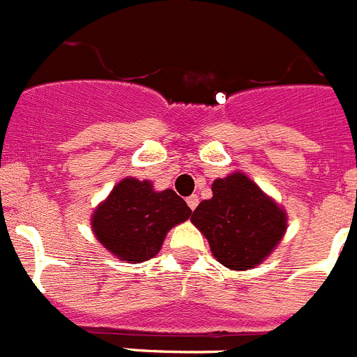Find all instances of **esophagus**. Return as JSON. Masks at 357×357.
<instances>
[{"instance_id": "34e87169", "label": "esophagus", "mask_w": 357, "mask_h": 357, "mask_svg": "<svg viewBox=\"0 0 357 357\" xmlns=\"http://www.w3.org/2000/svg\"><path fill=\"white\" fill-rule=\"evenodd\" d=\"M185 202H188L189 209H191V211L197 209V206H198V197H197V195H191V197H188V200H185Z\"/></svg>"}]
</instances>
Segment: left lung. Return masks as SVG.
<instances>
[{"label":"left lung","instance_id":"obj_1","mask_svg":"<svg viewBox=\"0 0 357 357\" xmlns=\"http://www.w3.org/2000/svg\"><path fill=\"white\" fill-rule=\"evenodd\" d=\"M191 222L207 238L213 255L230 270H248L266 259L286 230V213L243 173L213 184Z\"/></svg>","mask_w":357,"mask_h":357}]
</instances>
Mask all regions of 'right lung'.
I'll use <instances>...</instances> for the list:
<instances>
[{
	"mask_svg": "<svg viewBox=\"0 0 357 357\" xmlns=\"http://www.w3.org/2000/svg\"><path fill=\"white\" fill-rule=\"evenodd\" d=\"M189 216L191 209L173 189L157 193L148 181L125 178L94 211L93 230L119 259L143 263L160 250L168 230Z\"/></svg>",
	"mask_w": 357,
	"mask_h": 357,
	"instance_id": "add662e5",
	"label": "right lung"
}]
</instances>
